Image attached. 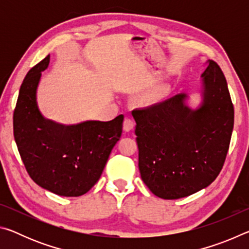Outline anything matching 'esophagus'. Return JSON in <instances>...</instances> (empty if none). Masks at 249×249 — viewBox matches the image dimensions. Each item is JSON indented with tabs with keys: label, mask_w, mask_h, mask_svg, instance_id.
<instances>
[{
	"label": "esophagus",
	"mask_w": 249,
	"mask_h": 249,
	"mask_svg": "<svg viewBox=\"0 0 249 249\" xmlns=\"http://www.w3.org/2000/svg\"><path fill=\"white\" fill-rule=\"evenodd\" d=\"M135 123L133 122L132 119H129V117H126L124 120V123H123V129L125 132H130L134 128Z\"/></svg>",
	"instance_id": "34e87169"
}]
</instances>
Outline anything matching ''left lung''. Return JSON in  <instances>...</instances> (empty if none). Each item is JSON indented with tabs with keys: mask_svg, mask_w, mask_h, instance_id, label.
I'll use <instances>...</instances> for the list:
<instances>
[{
	"mask_svg": "<svg viewBox=\"0 0 249 249\" xmlns=\"http://www.w3.org/2000/svg\"><path fill=\"white\" fill-rule=\"evenodd\" d=\"M205 65L196 107L191 93L182 92L132 112L141 177L161 199H180L209 187L224 165L234 107L220 67L212 60Z\"/></svg>",
	"mask_w": 249,
	"mask_h": 249,
	"instance_id": "1",
	"label": "left lung"
}]
</instances>
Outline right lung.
Segmentation results:
<instances>
[{"label":"right lung","mask_w":249,"mask_h":249,"mask_svg":"<svg viewBox=\"0 0 249 249\" xmlns=\"http://www.w3.org/2000/svg\"><path fill=\"white\" fill-rule=\"evenodd\" d=\"M49 61L47 56L33 67L20 86L13 116L15 142L39 187L61 196H80L102 175L121 137L124 116L70 125L46 119L37 103V89Z\"/></svg>","instance_id":"add662e5"}]
</instances>
